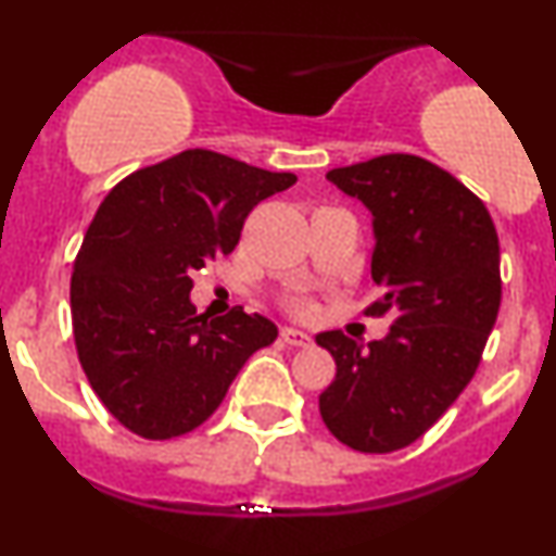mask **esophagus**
Returning <instances> with one entry per match:
<instances>
[{"instance_id": "obj_1", "label": "esophagus", "mask_w": 556, "mask_h": 556, "mask_svg": "<svg viewBox=\"0 0 556 556\" xmlns=\"http://www.w3.org/2000/svg\"><path fill=\"white\" fill-rule=\"evenodd\" d=\"M279 337H282L287 344H292V348H311V342H314L308 334H305V331L292 329V327H285Z\"/></svg>"}]
</instances>
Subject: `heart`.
Here are the masks:
<instances>
[{
    "label": "heart",
    "instance_id": "heart-1",
    "mask_svg": "<svg viewBox=\"0 0 556 556\" xmlns=\"http://www.w3.org/2000/svg\"><path fill=\"white\" fill-rule=\"evenodd\" d=\"M292 311H295V314H308L311 303L308 300H295V303H292Z\"/></svg>",
    "mask_w": 556,
    "mask_h": 556
}]
</instances>
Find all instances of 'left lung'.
I'll list each match as a JSON object with an SVG mask.
<instances>
[{
	"label": "left lung",
	"mask_w": 556,
	"mask_h": 556,
	"mask_svg": "<svg viewBox=\"0 0 556 556\" xmlns=\"http://www.w3.org/2000/svg\"><path fill=\"white\" fill-rule=\"evenodd\" d=\"M327 177L371 208L381 298L363 314L394 318L368 348L340 329L316 334L337 363L318 410L350 450L387 455L424 437L473 379L500 314V238L481 198L429 159L384 154Z\"/></svg>",
	"instance_id": "8db88e82"
}]
</instances>
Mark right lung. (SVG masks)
Segmentation results:
<instances>
[{
  "label": "right lung",
  "mask_w": 556,
  "mask_h": 556,
  "mask_svg": "<svg viewBox=\"0 0 556 556\" xmlns=\"http://www.w3.org/2000/svg\"><path fill=\"white\" fill-rule=\"evenodd\" d=\"M206 149L151 164L101 201L70 279L75 350L88 384L127 431L164 442L198 429L245 361L277 340L235 305L198 316L193 279L238 245L248 214L295 185Z\"/></svg>",
  "instance_id": "1"
}]
</instances>
